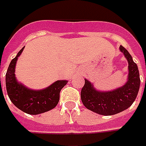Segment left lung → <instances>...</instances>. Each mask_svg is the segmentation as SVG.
<instances>
[{"instance_id":"8db88e82","label":"left lung","mask_w":146,"mask_h":146,"mask_svg":"<svg viewBox=\"0 0 146 146\" xmlns=\"http://www.w3.org/2000/svg\"><path fill=\"white\" fill-rule=\"evenodd\" d=\"M122 52L128 62L127 81L123 86L108 91L95 89L93 83L85 78V85L81 90V99L89 110L103 115H111L131 107L138 94L140 76L137 64L126 48L120 45Z\"/></svg>"}]
</instances>
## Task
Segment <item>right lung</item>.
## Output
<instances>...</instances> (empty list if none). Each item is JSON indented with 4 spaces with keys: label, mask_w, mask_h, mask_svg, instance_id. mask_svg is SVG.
<instances>
[{
    "label": "right lung",
    "mask_w": 146,
    "mask_h": 146,
    "mask_svg": "<svg viewBox=\"0 0 146 146\" xmlns=\"http://www.w3.org/2000/svg\"><path fill=\"white\" fill-rule=\"evenodd\" d=\"M25 47V46H24ZM23 47L12 61L5 76L6 90L10 100L15 107L30 115H38L54 108L60 100L61 89L68 80H57L48 87L42 90H32L19 82L15 75L18 57L23 51Z\"/></svg>",
    "instance_id": "add662e5"
}]
</instances>
